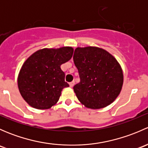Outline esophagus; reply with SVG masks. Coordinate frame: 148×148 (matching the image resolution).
I'll use <instances>...</instances> for the list:
<instances>
[{
  "label": "esophagus",
  "instance_id": "1",
  "mask_svg": "<svg viewBox=\"0 0 148 148\" xmlns=\"http://www.w3.org/2000/svg\"><path fill=\"white\" fill-rule=\"evenodd\" d=\"M74 82H71L69 83L70 87H73V86H74Z\"/></svg>",
  "mask_w": 148,
  "mask_h": 148
}]
</instances>
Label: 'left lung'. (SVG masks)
I'll list each match as a JSON object with an SVG mask.
<instances>
[{
    "mask_svg": "<svg viewBox=\"0 0 148 148\" xmlns=\"http://www.w3.org/2000/svg\"><path fill=\"white\" fill-rule=\"evenodd\" d=\"M80 82L74 86L79 102L90 109L110 105L120 95L123 73L120 64L109 52L98 47H78L73 56Z\"/></svg>",
    "mask_w": 148,
    "mask_h": 148,
    "instance_id": "1",
    "label": "left lung"
}]
</instances>
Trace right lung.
Here are the masks:
<instances>
[{
    "mask_svg": "<svg viewBox=\"0 0 148 148\" xmlns=\"http://www.w3.org/2000/svg\"><path fill=\"white\" fill-rule=\"evenodd\" d=\"M74 49H43L26 59L19 72L18 86L24 100L38 110L49 109L56 104L62 89L69 86L61 65L71 59Z\"/></svg>",
    "mask_w": 148,
    "mask_h": 148,
    "instance_id": "1",
    "label": "right lung"
}]
</instances>
